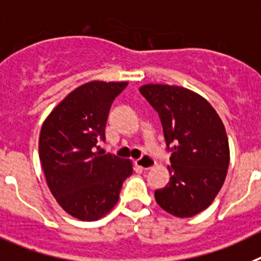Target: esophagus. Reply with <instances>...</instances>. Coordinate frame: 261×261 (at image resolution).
<instances>
[{
  "label": "esophagus",
  "instance_id": "34e87169",
  "mask_svg": "<svg viewBox=\"0 0 261 261\" xmlns=\"http://www.w3.org/2000/svg\"><path fill=\"white\" fill-rule=\"evenodd\" d=\"M135 164L139 166V168H142L143 170H148V169L153 168L154 160L152 159V157L148 156V154H144V156H142L140 159L136 160Z\"/></svg>",
  "mask_w": 261,
  "mask_h": 261
}]
</instances>
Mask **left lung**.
<instances>
[{"label":"left lung","mask_w":261,"mask_h":261,"mask_svg":"<svg viewBox=\"0 0 261 261\" xmlns=\"http://www.w3.org/2000/svg\"><path fill=\"white\" fill-rule=\"evenodd\" d=\"M140 93L159 113L168 151L170 182L154 191L164 211L192 217L211 205L229 168V142L221 118L198 93L178 86L145 84Z\"/></svg>","instance_id":"1"}]
</instances>
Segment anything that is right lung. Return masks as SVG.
Masks as SVG:
<instances>
[{
	"label": "right lung",
	"instance_id": "add662e5",
	"mask_svg": "<svg viewBox=\"0 0 261 261\" xmlns=\"http://www.w3.org/2000/svg\"><path fill=\"white\" fill-rule=\"evenodd\" d=\"M126 82H90L53 109L40 131L39 156L49 190L63 210L96 221L117 204L133 174L130 160L102 152L105 126L114 98Z\"/></svg>",
	"mask_w": 261,
	"mask_h": 261
}]
</instances>
